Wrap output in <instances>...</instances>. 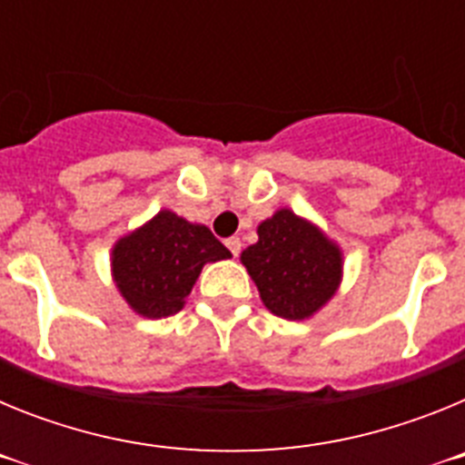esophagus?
Returning a JSON list of instances; mask_svg holds the SVG:
<instances>
[{"label":"esophagus","instance_id":"obj_1","mask_svg":"<svg viewBox=\"0 0 465 465\" xmlns=\"http://www.w3.org/2000/svg\"><path fill=\"white\" fill-rule=\"evenodd\" d=\"M225 246H228L232 256H240V252H242V240H240V237H230V240H225Z\"/></svg>","mask_w":465,"mask_h":465}]
</instances>
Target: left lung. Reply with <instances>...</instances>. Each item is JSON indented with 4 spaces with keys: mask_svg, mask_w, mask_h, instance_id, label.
<instances>
[{
    "mask_svg": "<svg viewBox=\"0 0 465 465\" xmlns=\"http://www.w3.org/2000/svg\"><path fill=\"white\" fill-rule=\"evenodd\" d=\"M258 242L240 261L256 283L262 305L286 322H305L338 293L344 274L342 246L322 225L282 207L261 221Z\"/></svg>",
    "mask_w": 465,
    "mask_h": 465,
    "instance_id": "1",
    "label": "left lung"
}]
</instances>
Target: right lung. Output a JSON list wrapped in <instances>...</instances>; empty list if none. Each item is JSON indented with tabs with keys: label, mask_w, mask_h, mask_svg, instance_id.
Listing matches in <instances>:
<instances>
[{
	"label": "right lung",
	"mask_w": 465,
	"mask_h": 465,
	"mask_svg": "<svg viewBox=\"0 0 465 465\" xmlns=\"http://www.w3.org/2000/svg\"><path fill=\"white\" fill-rule=\"evenodd\" d=\"M232 253L203 223L172 209L118 237L111 246V279L127 307L143 319H165L183 310L207 262Z\"/></svg>",
	"instance_id": "1"
}]
</instances>
